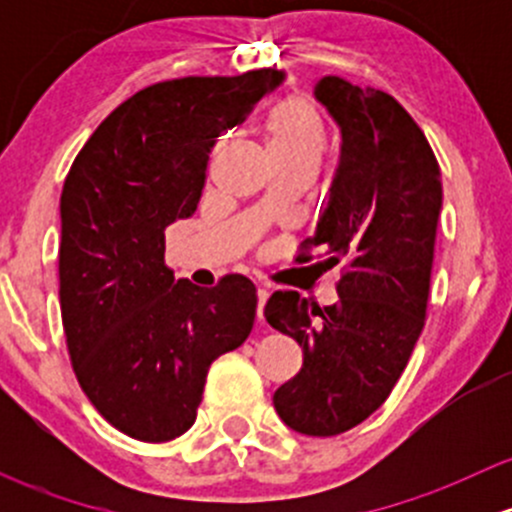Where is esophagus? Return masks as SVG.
<instances>
[{
  "instance_id": "esophagus-1",
  "label": "esophagus",
  "mask_w": 512,
  "mask_h": 512,
  "mask_svg": "<svg viewBox=\"0 0 512 512\" xmlns=\"http://www.w3.org/2000/svg\"><path fill=\"white\" fill-rule=\"evenodd\" d=\"M267 297H270V292L267 289H257V319H265V302Z\"/></svg>"
}]
</instances>
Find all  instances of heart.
Listing matches in <instances>:
<instances>
[{"label": "heart", "mask_w": 512, "mask_h": 512, "mask_svg": "<svg viewBox=\"0 0 512 512\" xmlns=\"http://www.w3.org/2000/svg\"><path fill=\"white\" fill-rule=\"evenodd\" d=\"M267 153L275 165H314L319 168L329 148L322 108L312 96H289L277 103L265 123Z\"/></svg>", "instance_id": "b5f03b06"}]
</instances>
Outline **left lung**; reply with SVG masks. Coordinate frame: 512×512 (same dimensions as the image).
Wrapping results in <instances>:
<instances>
[{
	"mask_svg": "<svg viewBox=\"0 0 512 512\" xmlns=\"http://www.w3.org/2000/svg\"><path fill=\"white\" fill-rule=\"evenodd\" d=\"M342 131V158L317 232L297 262L342 265L339 302L275 292L267 322L302 347V369L275 391L282 421L304 436H339L389 399L426 324L443 190L438 160L394 96L339 76L317 84Z\"/></svg>",
	"mask_w": 512,
	"mask_h": 512,
	"instance_id": "1",
	"label": "left lung"
}]
</instances>
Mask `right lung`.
<instances>
[{
    "label": "right lung",
    "mask_w": 512,
    "mask_h": 512,
    "mask_svg": "<svg viewBox=\"0 0 512 512\" xmlns=\"http://www.w3.org/2000/svg\"><path fill=\"white\" fill-rule=\"evenodd\" d=\"M280 69L146 86L96 128L61 190L59 299L81 389L126 436L163 443L193 426L205 376L252 332L255 285L175 280L165 227L190 218L215 141L282 81Z\"/></svg>",
    "instance_id": "obj_1"
}]
</instances>
